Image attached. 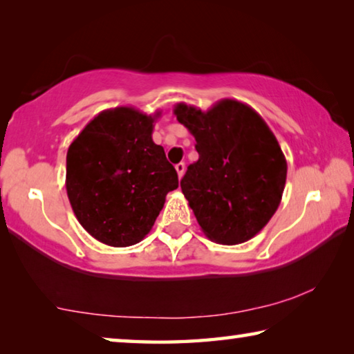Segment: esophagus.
<instances>
[{"label": "esophagus", "mask_w": 354, "mask_h": 354, "mask_svg": "<svg viewBox=\"0 0 354 354\" xmlns=\"http://www.w3.org/2000/svg\"><path fill=\"white\" fill-rule=\"evenodd\" d=\"M175 169H176V171H178V176H179V179L183 178V175H184V171H185V165H184V162H179V164H176L175 165Z\"/></svg>", "instance_id": "obj_1"}]
</instances>
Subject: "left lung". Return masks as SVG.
<instances>
[{
    "label": "left lung",
    "mask_w": 354,
    "mask_h": 354,
    "mask_svg": "<svg viewBox=\"0 0 354 354\" xmlns=\"http://www.w3.org/2000/svg\"><path fill=\"white\" fill-rule=\"evenodd\" d=\"M173 113L196 140L200 158L181 189L203 232L220 245L250 241L283 198L287 162L277 137L237 100H220L206 112L178 103Z\"/></svg>",
    "instance_id": "1"
}]
</instances>
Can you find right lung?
Listing matches in <instances>:
<instances>
[{
    "instance_id": "1",
    "label": "right lung",
    "mask_w": 354,
    "mask_h": 354,
    "mask_svg": "<svg viewBox=\"0 0 354 354\" xmlns=\"http://www.w3.org/2000/svg\"><path fill=\"white\" fill-rule=\"evenodd\" d=\"M154 115L120 106L100 112L67 151L65 187L76 218L109 247H131L145 237L178 189V173L153 142Z\"/></svg>"
}]
</instances>
